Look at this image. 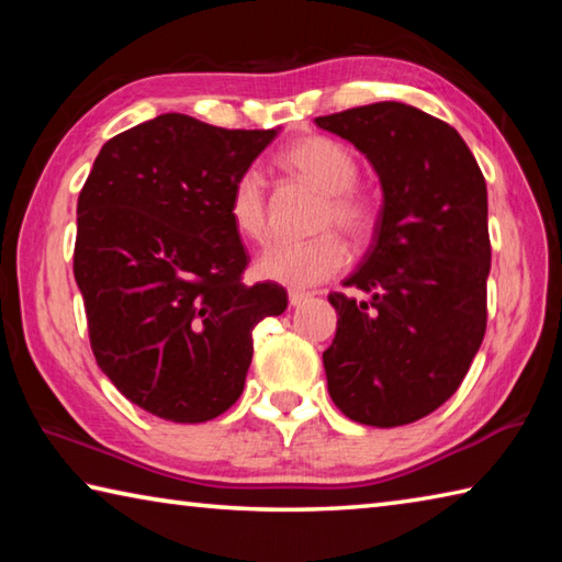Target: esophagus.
<instances>
[{"mask_svg": "<svg viewBox=\"0 0 562 562\" xmlns=\"http://www.w3.org/2000/svg\"><path fill=\"white\" fill-rule=\"evenodd\" d=\"M307 300H310V292L290 290V304H292V307H300V304H304Z\"/></svg>", "mask_w": 562, "mask_h": 562, "instance_id": "34e87169", "label": "esophagus"}]
</instances>
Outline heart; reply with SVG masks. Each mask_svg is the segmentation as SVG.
<instances>
[{"label":"heart","instance_id":"1","mask_svg":"<svg viewBox=\"0 0 562 562\" xmlns=\"http://www.w3.org/2000/svg\"><path fill=\"white\" fill-rule=\"evenodd\" d=\"M280 166L302 183L315 188L319 203L315 211L317 235L307 240H280L265 247L255 260V272L288 288H315L347 270L349 245L331 226L351 240H364L376 225V203L369 190L357 183L359 164L339 140L312 133L290 144L280 154ZM227 215L235 233L260 243L268 235V180L260 168L237 173L227 195Z\"/></svg>","mask_w":562,"mask_h":562}]
</instances>
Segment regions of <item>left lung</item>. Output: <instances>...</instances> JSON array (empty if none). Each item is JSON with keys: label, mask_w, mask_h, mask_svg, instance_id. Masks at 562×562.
Returning a JSON list of instances; mask_svg holds the SVG:
<instances>
[{"label": "left lung", "mask_w": 562, "mask_h": 562, "mask_svg": "<svg viewBox=\"0 0 562 562\" xmlns=\"http://www.w3.org/2000/svg\"><path fill=\"white\" fill-rule=\"evenodd\" d=\"M372 160L384 205L374 243L331 292L337 335L322 355L331 402L351 422L404 426L461 386L486 335L491 272L486 178L463 138L408 103L315 119Z\"/></svg>", "instance_id": "8db88e82"}]
</instances>
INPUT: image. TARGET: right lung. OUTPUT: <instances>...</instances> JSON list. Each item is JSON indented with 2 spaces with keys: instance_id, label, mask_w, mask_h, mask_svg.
Listing matches in <instances>:
<instances>
[{
  "instance_id": "obj_1",
  "label": "right lung",
  "mask_w": 562,
  "mask_h": 562,
  "mask_svg": "<svg viewBox=\"0 0 562 562\" xmlns=\"http://www.w3.org/2000/svg\"><path fill=\"white\" fill-rule=\"evenodd\" d=\"M274 138L160 113L106 140L76 205L74 278L97 364L144 412L201 424L243 394L252 329L288 310L247 288L227 215L237 173Z\"/></svg>"
}]
</instances>
